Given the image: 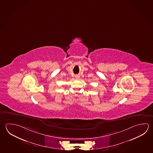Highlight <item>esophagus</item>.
I'll return each instance as SVG.
<instances>
[{"label": "esophagus", "instance_id": "1", "mask_svg": "<svg viewBox=\"0 0 153 153\" xmlns=\"http://www.w3.org/2000/svg\"><path fill=\"white\" fill-rule=\"evenodd\" d=\"M75 77L76 79H79L80 78V76L78 75H75Z\"/></svg>", "mask_w": 153, "mask_h": 153}]
</instances>
